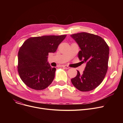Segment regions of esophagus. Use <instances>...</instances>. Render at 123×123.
Returning <instances> with one entry per match:
<instances>
[{
  "label": "esophagus",
  "instance_id": "1",
  "mask_svg": "<svg viewBox=\"0 0 123 123\" xmlns=\"http://www.w3.org/2000/svg\"><path fill=\"white\" fill-rule=\"evenodd\" d=\"M62 67H63V68H64L65 69H68L70 68L69 67H68V66H66V65H62Z\"/></svg>",
  "mask_w": 123,
  "mask_h": 123
}]
</instances>
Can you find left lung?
Returning <instances> with one entry per match:
<instances>
[{"label": "left lung", "instance_id": "obj_1", "mask_svg": "<svg viewBox=\"0 0 123 123\" xmlns=\"http://www.w3.org/2000/svg\"><path fill=\"white\" fill-rule=\"evenodd\" d=\"M70 36L81 49L79 58L86 64L83 74L77 71V75L71 82L81 91H91L102 82L107 73L109 47L102 37L93 34L81 32Z\"/></svg>", "mask_w": 123, "mask_h": 123}]
</instances>
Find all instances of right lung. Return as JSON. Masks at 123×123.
Returning a JSON list of instances; mask_svg holds the SVG:
<instances>
[{"instance_id":"add662e5","label":"right lung","mask_w":123,"mask_h":123,"mask_svg":"<svg viewBox=\"0 0 123 123\" xmlns=\"http://www.w3.org/2000/svg\"><path fill=\"white\" fill-rule=\"evenodd\" d=\"M66 35H46L28 38L19 49L18 71L22 81L29 88L41 90L53 81L56 69L48 62L49 53H54Z\"/></svg>"}]
</instances>
